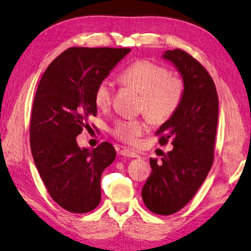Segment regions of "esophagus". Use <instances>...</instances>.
Returning <instances> with one entry per match:
<instances>
[{
	"instance_id": "34e87169",
	"label": "esophagus",
	"mask_w": 251,
	"mask_h": 251,
	"mask_svg": "<svg viewBox=\"0 0 251 251\" xmlns=\"http://www.w3.org/2000/svg\"><path fill=\"white\" fill-rule=\"evenodd\" d=\"M120 154L122 156H126V157H138L139 155L137 154V153L129 150V149H121L120 150Z\"/></svg>"
}]
</instances>
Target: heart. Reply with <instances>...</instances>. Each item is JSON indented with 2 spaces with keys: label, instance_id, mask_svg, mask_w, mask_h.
I'll list each match as a JSON object with an SVG mask.
<instances>
[{
  "label": "heart",
  "instance_id": "obj_1",
  "mask_svg": "<svg viewBox=\"0 0 251 251\" xmlns=\"http://www.w3.org/2000/svg\"><path fill=\"white\" fill-rule=\"evenodd\" d=\"M121 83L141 94L140 109L150 120L163 123L176 112L185 94V82L170 70L154 61L142 59L134 61L119 74ZM113 85L108 79L101 80L95 89V102L99 108H107L111 103ZM148 129L141 119L117 120L111 133L123 142L133 143Z\"/></svg>",
  "mask_w": 251,
  "mask_h": 251
}]
</instances>
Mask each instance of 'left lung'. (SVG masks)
Wrapping results in <instances>:
<instances>
[{"mask_svg":"<svg viewBox=\"0 0 251 251\" xmlns=\"http://www.w3.org/2000/svg\"><path fill=\"white\" fill-rule=\"evenodd\" d=\"M185 82L183 100L155 135L161 146L171 142L162 162L150 159L152 172L142 188L144 204L152 213L172 215L194 197L214 162L218 122V96L213 78L200 61L182 50H166Z\"/></svg>","mask_w":251,"mask_h":251,"instance_id":"1","label":"left lung"}]
</instances>
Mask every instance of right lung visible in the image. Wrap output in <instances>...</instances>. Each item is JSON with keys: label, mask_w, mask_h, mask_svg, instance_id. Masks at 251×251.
<instances>
[{"label": "right lung", "mask_w": 251, "mask_h": 251, "mask_svg": "<svg viewBox=\"0 0 251 251\" xmlns=\"http://www.w3.org/2000/svg\"><path fill=\"white\" fill-rule=\"evenodd\" d=\"M130 48L70 47L48 66L38 83L29 123L35 165L48 194L70 213L100 203V178L116 159L108 142L80 149L76 137L97 114L95 89Z\"/></svg>", "instance_id": "add662e5"}]
</instances>
